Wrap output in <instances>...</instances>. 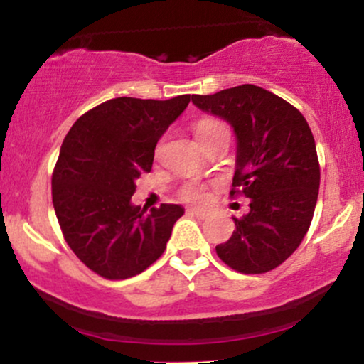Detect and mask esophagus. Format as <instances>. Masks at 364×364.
Returning a JSON list of instances; mask_svg holds the SVG:
<instances>
[{
  "mask_svg": "<svg viewBox=\"0 0 364 364\" xmlns=\"http://www.w3.org/2000/svg\"><path fill=\"white\" fill-rule=\"evenodd\" d=\"M188 214H191V215H196V217H200V219H205V217L208 215V210H205V208H195V207H191V208H188Z\"/></svg>",
  "mask_w": 364,
  "mask_h": 364,
  "instance_id": "esophagus-1",
  "label": "esophagus"
}]
</instances>
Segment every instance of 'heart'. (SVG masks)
<instances>
[{
  "label": "heart",
  "mask_w": 364,
  "mask_h": 364,
  "mask_svg": "<svg viewBox=\"0 0 364 364\" xmlns=\"http://www.w3.org/2000/svg\"><path fill=\"white\" fill-rule=\"evenodd\" d=\"M219 121L215 119H200L198 123L195 124V133L196 136H202L203 133L210 132L212 128L219 127ZM179 198L185 200V202H190V203H203L207 200V188L203 185H200V183H188L179 190Z\"/></svg>",
  "instance_id": "obj_1"
}]
</instances>
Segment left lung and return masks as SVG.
I'll use <instances>...</instances> for the list:
<instances>
[{
	"instance_id": "obj_1",
	"label": "left lung",
	"mask_w": 364,
	"mask_h": 364,
	"mask_svg": "<svg viewBox=\"0 0 364 364\" xmlns=\"http://www.w3.org/2000/svg\"><path fill=\"white\" fill-rule=\"evenodd\" d=\"M191 101L235 128L231 196L250 198V212L235 217L236 231L215 252L236 272L274 270L301 245L315 212L320 164L311 129L294 106L252 83Z\"/></svg>"
}]
</instances>
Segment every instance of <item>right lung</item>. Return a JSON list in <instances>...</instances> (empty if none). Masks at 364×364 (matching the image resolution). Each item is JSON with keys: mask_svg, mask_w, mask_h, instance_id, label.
Here are the masks:
<instances>
[{"mask_svg": "<svg viewBox=\"0 0 364 364\" xmlns=\"http://www.w3.org/2000/svg\"><path fill=\"white\" fill-rule=\"evenodd\" d=\"M190 95L168 101L116 97L87 111L66 133L53 171V205L65 241L109 281L144 272L164 253L185 208L132 203L135 179L150 173L154 150Z\"/></svg>", "mask_w": 364, "mask_h": 364, "instance_id": "obj_1", "label": "right lung"}]
</instances>
